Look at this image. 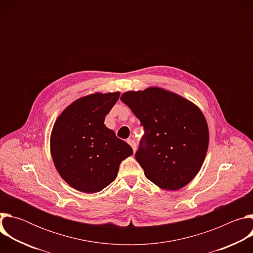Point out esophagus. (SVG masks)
Segmentation results:
<instances>
[{
    "label": "esophagus",
    "mask_w": 253,
    "mask_h": 253,
    "mask_svg": "<svg viewBox=\"0 0 253 253\" xmlns=\"http://www.w3.org/2000/svg\"><path fill=\"white\" fill-rule=\"evenodd\" d=\"M127 142H128V144H130V146L132 147L133 151L135 152V151H136V149H137V145H136V142H135L134 140H132V139H128V140H127Z\"/></svg>",
    "instance_id": "1"
}]
</instances>
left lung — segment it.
<instances>
[{"label":"left lung","instance_id":"left-lung-1","mask_svg":"<svg viewBox=\"0 0 253 253\" xmlns=\"http://www.w3.org/2000/svg\"><path fill=\"white\" fill-rule=\"evenodd\" d=\"M144 128L135 158L162 189L187 185L200 170L209 142L204 115L190 101L160 88L121 96Z\"/></svg>","mask_w":253,"mask_h":253}]
</instances>
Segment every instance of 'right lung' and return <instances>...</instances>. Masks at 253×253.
Wrapping results in <instances>:
<instances>
[{"instance_id":"1","label":"right lung","mask_w":253,"mask_h":253,"mask_svg":"<svg viewBox=\"0 0 253 253\" xmlns=\"http://www.w3.org/2000/svg\"><path fill=\"white\" fill-rule=\"evenodd\" d=\"M119 92L96 93L76 100L56 120L51 154L61 177L73 188L99 192L112 183L122 160L131 156L129 144L104 124Z\"/></svg>"}]
</instances>
